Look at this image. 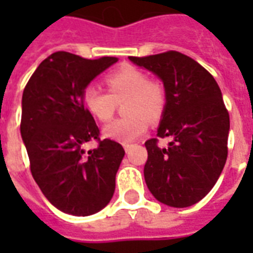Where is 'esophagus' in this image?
I'll return each mask as SVG.
<instances>
[{"label":"esophagus","instance_id":"34e87169","mask_svg":"<svg viewBox=\"0 0 253 253\" xmlns=\"http://www.w3.org/2000/svg\"><path fill=\"white\" fill-rule=\"evenodd\" d=\"M123 148H125V150H126V152H128V150H130V148H131V143H125V145H123Z\"/></svg>","mask_w":253,"mask_h":253}]
</instances>
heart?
<instances>
[{
	"mask_svg": "<svg viewBox=\"0 0 253 253\" xmlns=\"http://www.w3.org/2000/svg\"><path fill=\"white\" fill-rule=\"evenodd\" d=\"M108 92L88 85L83 92L85 108L97 121H110L118 103H123L126 116L110 122L103 128L107 138L118 142L135 141L148 130V121L157 122L167 105L164 86L149 80L146 73L134 66H123L105 77Z\"/></svg>",
	"mask_w": 253,
	"mask_h": 253,
	"instance_id": "obj_1",
	"label": "heart"
}]
</instances>
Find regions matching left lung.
Here are the masks:
<instances>
[{
	"label": "left lung",
	"instance_id": "obj_1",
	"mask_svg": "<svg viewBox=\"0 0 253 253\" xmlns=\"http://www.w3.org/2000/svg\"><path fill=\"white\" fill-rule=\"evenodd\" d=\"M130 61L154 73L167 94L157 137L170 142L168 148H160L157 138L145 142L146 186L167 206H192L217 183L228 157L230 122L221 89L205 67L179 51Z\"/></svg>",
	"mask_w": 253,
	"mask_h": 253
}]
</instances>
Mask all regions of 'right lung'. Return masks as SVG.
I'll list each match as a JSON object with an SVG mask.
<instances>
[{
  "mask_svg": "<svg viewBox=\"0 0 253 253\" xmlns=\"http://www.w3.org/2000/svg\"><path fill=\"white\" fill-rule=\"evenodd\" d=\"M115 57L85 59L57 51L38 66L21 100L20 131L36 184L58 210L86 217L110 203L125 149L100 139V130L83 101L89 83ZM99 145L86 154L83 143Z\"/></svg>",
  "mask_w": 253,
  "mask_h": 253,
  "instance_id": "add662e5",
  "label": "right lung"
}]
</instances>
